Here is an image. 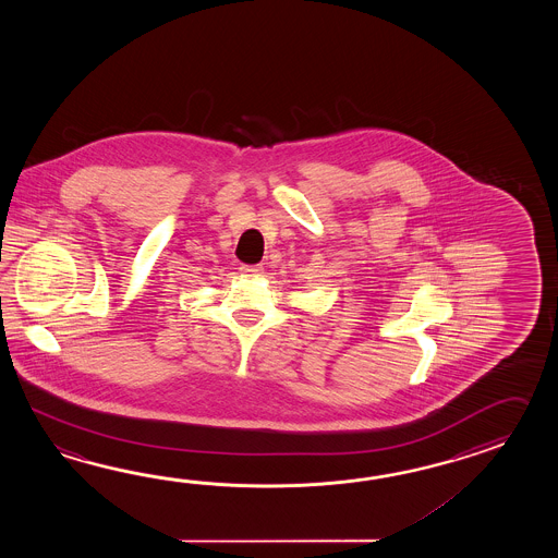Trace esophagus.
Returning a JSON list of instances; mask_svg holds the SVG:
<instances>
[{
	"label": "esophagus",
	"instance_id": "obj_1",
	"mask_svg": "<svg viewBox=\"0 0 558 558\" xmlns=\"http://www.w3.org/2000/svg\"><path fill=\"white\" fill-rule=\"evenodd\" d=\"M239 271L243 275H247V277H253V275H262L263 267H259V265H241Z\"/></svg>",
	"mask_w": 558,
	"mask_h": 558
}]
</instances>
